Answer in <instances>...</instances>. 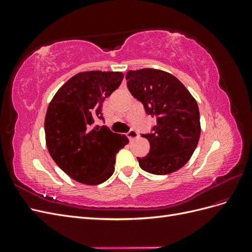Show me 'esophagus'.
<instances>
[{"mask_svg": "<svg viewBox=\"0 0 252 252\" xmlns=\"http://www.w3.org/2000/svg\"><path fill=\"white\" fill-rule=\"evenodd\" d=\"M127 136H128L129 141H133V140H135L136 138H139V133L132 129V130H130V131H129V132L127 133Z\"/></svg>", "mask_w": 252, "mask_h": 252, "instance_id": "esophagus-1", "label": "esophagus"}]
</instances>
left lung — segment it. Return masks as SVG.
Wrapping results in <instances>:
<instances>
[{"label":"left lung","mask_w":252,"mask_h":252,"mask_svg":"<svg viewBox=\"0 0 252 252\" xmlns=\"http://www.w3.org/2000/svg\"><path fill=\"white\" fill-rule=\"evenodd\" d=\"M128 89L145 110L157 119L154 133L142 134L150 144L139 165L152 174H169L191 158L201 134L197 103L183 83L169 72L154 68L129 70Z\"/></svg>","instance_id":"left-lung-1"}]
</instances>
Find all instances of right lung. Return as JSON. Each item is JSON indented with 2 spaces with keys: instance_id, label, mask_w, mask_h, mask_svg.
Wrapping results in <instances>:
<instances>
[{
  "instance_id": "right-lung-1",
  "label": "right lung",
  "mask_w": 252,
  "mask_h": 252,
  "mask_svg": "<svg viewBox=\"0 0 252 252\" xmlns=\"http://www.w3.org/2000/svg\"><path fill=\"white\" fill-rule=\"evenodd\" d=\"M119 71L79 72L61 87L45 117V139L53 161L71 179L98 185L114 171L117 152L129 143L124 134L93 124L103 102L122 83Z\"/></svg>"
}]
</instances>
